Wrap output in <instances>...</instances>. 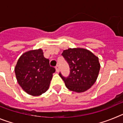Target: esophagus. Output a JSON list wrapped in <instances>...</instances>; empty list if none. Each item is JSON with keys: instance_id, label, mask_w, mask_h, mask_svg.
<instances>
[{"instance_id": "esophagus-1", "label": "esophagus", "mask_w": 123, "mask_h": 123, "mask_svg": "<svg viewBox=\"0 0 123 123\" xmlns=\"http://www.w3.org/2000/svg\"><path fill=\"white\" fill-rule=\"evenodd\" d=\"M55 69H56V72H59L60 71V67H59V65H57L56 66V67H55Z\"/></svg>"}]
</instances>
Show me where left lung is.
Returning a JSON list of instances; mask_svg holds the SVG:
<instances>
[{
    "label": "left lung",
    "instance_id": "obj_1",
    "mask_svg": "<svg viewBox=\"0 0 123 123\" xmlns=\"http://www.w3.org/2000/svg\"><path fill=\"white\" fill-rule=\"evenodd\" d=\"M63 56L70 68L68 77L59 75L68 89L81 93L89 89L98 76L100 64L98 58L88 50L69 48L63 52Z\"/></svg>",
    "mask_w": 123,
    "mask_h": 123
}]
</instances>
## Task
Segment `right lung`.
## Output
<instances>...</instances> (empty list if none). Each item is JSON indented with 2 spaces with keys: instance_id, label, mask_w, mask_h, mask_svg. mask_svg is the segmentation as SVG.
<instances>
[{
  "instance_id": "right-lung-1",
  "label": "right lung",
  "mask_w": 123,
  "mask_h": 123,
  "mask_svg": "<svg viewBox=\"0 0 123 123\" xmlns=\"http://www.w3.org/2000/svg\"><path fill=\"white\" fill-rule=\"evenodd\" d=\"M15 72L17 81L23 89L33 96L42 95L49 89L54 67L44 56L41 49L25 52L18 59Z\"/></svg>"
}]
</instances>
